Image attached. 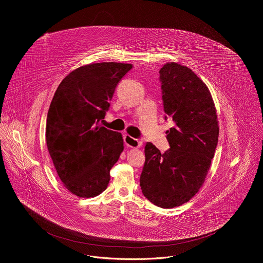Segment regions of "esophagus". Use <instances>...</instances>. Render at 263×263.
Instances as JSON below:
<instances>
[{
    "instance_id": "obj_1",
    "label": "esophagus",
    "mask_w": 263,
    "mask_h": 263,
    "mask_svg": "<svg viewBox=\"0 0 263 263\" xmlns=\"http://www.w3.org/2000/svg\"><path fill=\"white\" fill-rule=\"evenodd\" d=\"M124 143L127 147L134 148V149H138L142 146V141H140L138 139H135V138L128 136V135L124 136Z\"/></svg>"
}]
</instances>
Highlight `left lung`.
<instances>
[{"instance_id": "obj_1", "label": "left lung", "mask_w": 263, "mask_h": 263, "mask_svg": "<svg viewBox=\"0 0 263 263\" xmlns=\"http://www.w3.org/2000/svg\"><path fill=\"white\" fill-rule=\"evenodd\" d=\"M160 81L164 111L174 121L166 132L170 149L161 154L147 143L140 185L152 203L172 209L202 186L218 145L219 121L208 86L189 68L167 63Z\"/></svg>"}]
</instances>
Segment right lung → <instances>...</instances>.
I'll use <instances>...</instances> for the list:
<instances>
[{"instance_id":"1","label":"right lung","mask_w":263,"mask_h":263,"mask_svg":"<svg viewBox=\"0 0 263 263\" xmlns=\"http://www.w3.org/2000/svg\"><path fill=\"white\" fill-rule=\"evenodd\" d=\"M130 64L97 63L71 72L59 85L46 118L47 150L64 186L95 197L110 180L123 151L122 135L99 124Z\"/></svg>"}]
</instances>
